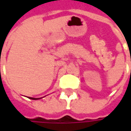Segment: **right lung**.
Here are the masks:
<instances>
[{
	"instance_id": "1",
	"label": "right lung",
	"mask_w": 131,
	"mask_h": 131,
	"mask_svg": "<svg viewBox=\"0 0 131 131\" xmlns=\"http://www.w3.org/2000/svg\"><path fill=\"white\" fill-rule=\"evenodd\" d=\"M28 98L31 99V100H39V99H41L42 97H40V98H34V97H29Z\"/></svg>"
}]
</instances>
